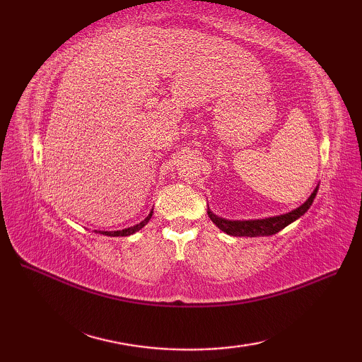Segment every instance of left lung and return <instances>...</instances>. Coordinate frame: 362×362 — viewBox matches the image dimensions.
<instances>
[{
  "instance_id": "8db88e82",
  "label": "left lung",
  "mask_w": 362,
  "mask_h": 362,
  "mask_svg": "<svg viewBox=\"0 0 362 362\" xmlns=\"http://www.w3.org/2000/svg\"><path fill=\"white\" fill-rule=\"evenodd\" d=\"M317 194V188L314 189V193L310 196L308 201H306L303 205H300L298 209L292 210L291 213L286 214H280V216H274V218H266V219H257V221H227L222 219L216 214H213L209 210V216L210 219L216 224L222 232H226L227 235L232 236H269V235H275L279 233L280 230H283L286 226H289L291 222H294L298 219L302 214L308 211L311 206L314 197Z\"/></svg>"
}]
</instances>
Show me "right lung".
<instances>
[{"label": "right lung", "instance_id": "add662e5", "mask_svg": "<svg viewBox=\"0 0 362 362\" xmlns=\"http://www.w3.org/2000/svg\"><path fill=\"white\" fill-rule=\"evenodd\" d=\"M152 213H153V211H151L148 218H146L144 221H141L140 224L134 226V227H129V228H124V230H117V232H99V233L107 235V236H127V235H132V233L138 232V230H140V228H143L146 224H148L149 219H151V216H152Z\"/></svg>", "mask_w": 362, "mask_h": 362}]
</instances>
